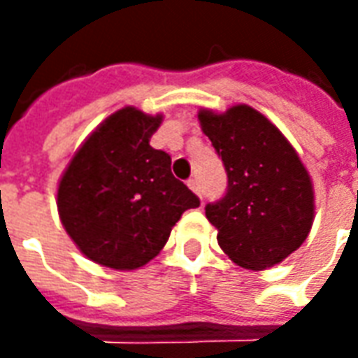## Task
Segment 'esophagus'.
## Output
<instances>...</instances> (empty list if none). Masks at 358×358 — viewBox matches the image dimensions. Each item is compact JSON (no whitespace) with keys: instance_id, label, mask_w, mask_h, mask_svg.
I'll return each instance as SVG.
<instances>
[{"instance_id":"1","label":"esophagus","mask_w":358,"mask_h":358,"mask_svg":"<svg viewBox=\"0 0 358 358\" xmlns=\"http://www.w3.org/2000/svg\"><path fill=\"white\" fill-rule=\"evenodd\" d=\"M187 186H189V189H192L194 194H197L199 197H201V189H199V184H197V180L192 178L189 182H187Z\"/></svg>"}]
</instances>
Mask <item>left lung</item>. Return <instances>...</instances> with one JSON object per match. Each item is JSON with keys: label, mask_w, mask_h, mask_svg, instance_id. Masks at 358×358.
<instances>
[{"label": "left lung", "mask_w": 358, "mask_h": 358, "mask_svg": "<svg viewBox=\"0 0 358 358\" xmlns=\"http://www.w3.org/2000/svg\"><path fill=\"white\" fill-rule=\"evenodd\" d=\"M203 134L224 163V197L205 207L218 245L243 268L282 263L307 240L315 192L307 169L284 134L249 105L199 110Z\"/></svg>", "instance_id": "8db88e82"}]
</instances>
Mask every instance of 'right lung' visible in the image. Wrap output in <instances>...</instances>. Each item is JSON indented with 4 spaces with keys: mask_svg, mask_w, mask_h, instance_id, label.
<instances>
[{
    "mask_svg": "<svg viewBox=\"0 0 358 358\" xmlns=\"http://www.w3.org/2000/svg\"><path fill=\"white\" fill-rule=\"evenodd\" d=\"M161 120L136 107L113 113L61 176V222L94 263L140 268L159 255L182 213L199 207V197L172 176L171 155L149 145Z\"/></svg>",
    "mask_w": 358,
    "mask_h": 358,
    "instance_id": "1",
    "label": "right lung"
}]
</instances>
